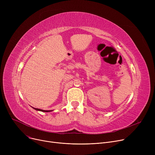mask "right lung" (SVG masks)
<instances>
[{"instance_id": "obj_1", "label": "right lung", "mask_w": 155, "mask_h": 155, "mask_svg": "<svg viewBox=\"0 0 155 155\" xmlns=\"http://www.w3.org/2000/svg\"><path fill=\"white\" fill-rule=\"evenodd\" d=\"M34 109L36 110H38V111H41V112H51V111H53V110H42V109H37V108H34L32 107Z\"/></svg>"}]
</instances>
